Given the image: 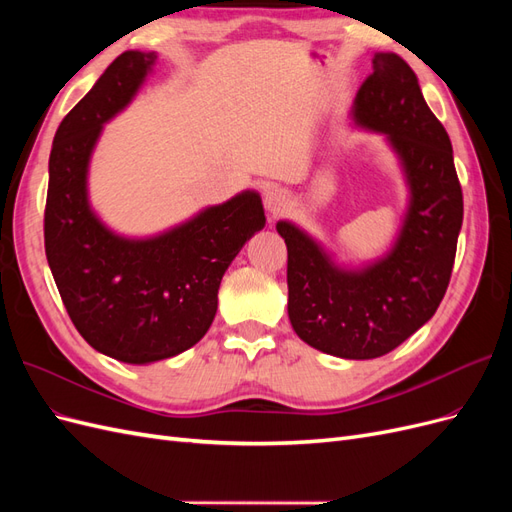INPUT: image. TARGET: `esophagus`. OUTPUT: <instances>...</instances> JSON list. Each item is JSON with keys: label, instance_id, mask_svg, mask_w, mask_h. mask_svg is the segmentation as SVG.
<instances>
[{"label": "esophagus", "instance_id": "esophagus-1", "mask_svg": "<svg viewBox=\"0 0 512 512\" xmlns=\"http://www.w3.org/2000/svg\"><path fill=\"white\" fill-rule=\"evenodd\" d=\"M286 205H288L286 192L277 190V188H271V190L265 192V207H267V211H269L271 215L282 213V211L286 209Z\"/></svg>", "mask_w": 512, "mask_h": 512}]
</instances>
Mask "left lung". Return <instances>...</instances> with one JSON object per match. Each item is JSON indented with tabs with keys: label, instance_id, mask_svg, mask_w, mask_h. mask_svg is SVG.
Returning <instances> with one entry per match:
<instances>
[{
	"label": "left lung",
	"instance_id": "8db88e82",
	"mask_svg": "<svg viewBox=\"0 0 512 512\" xmlns=\"http://www.w3.org/2000/svg\"><path fill=\"white\" fill-rule=\"evenodd\" d=\"M371 64L352 117L389 136L412 194L391 254L363 271H342L297 226L277 224L288 250L292 329L305 344L342 359L391 352L436 314L463 222L451 138L427 106L416 74L395 53H378Z\"/></svg>",
	"mask_w": 512,
	"mask_h": 512
}]
</instances>
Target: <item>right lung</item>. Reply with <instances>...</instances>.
<instances>
[{"instance_id":"right-lung-1","label":"right lung","mask_w":512,"mask_h":512,"mask_svg":"<svg viewBox=\"0 0 512 512\" xmlns=\"http://www.w3.org/2000/svg\"><path fill=\"white\" fill-rule=\"evenodd\" d=\"M156 59V53H121L59 123L44 207V252L72 324L91 348L134 365L168 359L200 342L218 309L224 271L245 241L265 228L256 192L145 241L113 235L89 209L91 149Z\"/></svg>"}]
</instances>
